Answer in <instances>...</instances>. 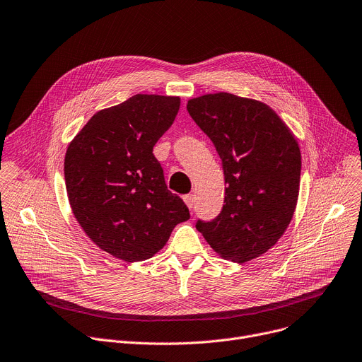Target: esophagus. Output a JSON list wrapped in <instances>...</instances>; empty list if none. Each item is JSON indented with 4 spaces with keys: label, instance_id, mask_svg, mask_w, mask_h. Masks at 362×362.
Segmentation results:
<instances>
[{
    "label": "esophagus",
    "instance_id": "1",
    "mask_svg": "<svg viewBox=\"0 0 362 362\" xmlns=\"http://www.w3.org/2000/svg\"><path fill=\"white\" fill-rule=\"evenodd\" d=\"M183 201H185V204H186V206H187L189 209L193 208V205H194L193 194H185V196H183Z\"/></svg>",
    "mask_w": 362,
    "mask_h": 362
}]
</instances>
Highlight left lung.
<instances>
[{"label": "left lung", "mask_w": 362, "mask_h": 362, "mask_svg": "<svg viewBox=\"0 0 362 362\" xmlns=\"http://www.w3.org/2000/svg\"><path fill=\"white\" fill-rule=\"evenodd\" d=\"M223 169L225 204L196 229L222 258L247 262L283 237L299 198L302 156L291 129L267 104L228 92L187 101Z\"/></svg>", "instance_id": "1"}]
</instances>
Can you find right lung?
I'll return each instance as SVG.
<instances>
[{"label": "right lung", "mask_w": 362, "mask_h": 362, "mask_svg": "<svg viewBox=\"0 0 362 362\" xmlns=\"http://www.w3.org/2000/svg\"><path fill=\"white\" fill-rule=\"evenodd\" d=\"M179 108V96L137 93L92 115L68 146L72 212L90 241L115 258H151L190 216L153 154Z\"/></svg>", "instance_id": "add662e5"}]
</instances>
